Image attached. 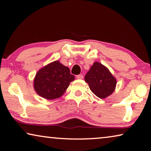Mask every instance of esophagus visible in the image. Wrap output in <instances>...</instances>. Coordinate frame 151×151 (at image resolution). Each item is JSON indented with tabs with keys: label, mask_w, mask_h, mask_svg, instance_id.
I'll return each mask as SVG.
<instances>
[{
	"label": "esophagus",
	"mask_w": 151,
	"mask_h": 151,
	"mask_svg": "<svg viewBox=\"0 0 151 151\" xmlns=\"http://www.w3.org/2000/svg\"><path fill=\"white\" fill-rule=\"evenodd\" d=\"M83 78H84V76H83L82 75H78L76 76V78L77 79H82Z\"/></svg>",
	"instance_id": "34e87169"
}]
</instances>
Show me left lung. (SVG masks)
Here are the masks:
<instances>
[{"mask_svg": "<svg viewBox=\"0 0 151 151\" xmlns=\"http://www.w3.org/2000/svg\"><path fill=\"white\" fill-rule=\"evenodd\" d=\"M91 91L100 99H105L113 93L117 81L106 67L95 62L85 76Z\"/></svg>", "mask_w": 151, "mask_h": 151, "instance_id": "1", "label": "left lung"}]
</instances>
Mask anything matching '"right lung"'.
Returning <instances> with one entry per match:
<instances>
[{
	"mask_svg": "<svg viewBox=\"0 0 151 151\" xmlns=\"http://www.w3.org/2000/svg\"><path fill=\"white\" fill-rule=\"evenodd\" d=\"M75 76L70 73L69 67L59 61H54L41 68L34 79V88L41 97L53 100L65 92Z\"/></svg>",
	"mask_w": 151,
	"mask_h": 151,
	"instance_id": "right-lung-1",
	"label": "right lung"
}]
</instances>
